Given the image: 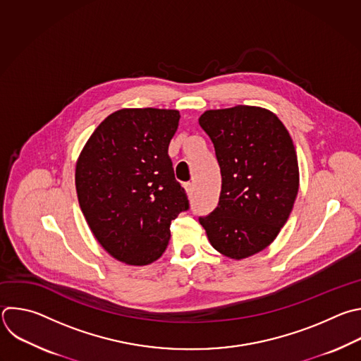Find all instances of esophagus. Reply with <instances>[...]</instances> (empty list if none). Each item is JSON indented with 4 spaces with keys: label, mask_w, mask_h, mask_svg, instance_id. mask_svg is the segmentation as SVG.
I'll list each match as a JSON object with an SVG mask.
<instances>
[{
    "label": "esophagus",
    "mask_w": 361,
    "mask_h": 361,
    "mask_svg": "<svg viewBox=\"0 0 361 361\" xmlns=\"http://www.w3.org/2000/svg\"><path fill=\"white\" fill-rule=\"evenodd\" d=\"M184 188H185V191H187V194H188V195H191V194L194 192V184H192V183H187V184H184Z\"/></svg>",
    "instance_id": "34e87169"
}]
</instances>
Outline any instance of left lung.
<instances>
[{"label": "left lung", "mask_w": 361, "mask_h": 361, "mask_svg": "<svg viewBox=\"0 0 361 361\" xmlns=\"http://www.w3.org/2000/svg\"><path fill=\"white\" fill-rule=\"evenodd\" d=\"M198 123L214 143L222 177L218 205L200 224L219 254L250 258L275 241L292 212L299 190L292 137L259 106L207 110Z\"/></svg>", "instance_id": "left-lung-1"}]
</instances>
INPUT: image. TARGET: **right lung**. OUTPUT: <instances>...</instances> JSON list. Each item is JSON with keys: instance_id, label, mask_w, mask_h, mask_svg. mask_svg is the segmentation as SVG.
<instances>
[{"instance_id": "add662e5", "label": "right lung", "mask_w": 361, "mask_h": 361, "mask_svg": "<svg viewBox=\"0 0 361 361\" xmlns=\"http://www.w3.org/2000/svg\"><path fill=\"white\" fill-rule=\"evenodd\" d=\"M178 120L171 109L116 110L78 157L75 185L85 219L103 250L126 265L157 261L171 221L190 207L169 157Z\"/></svg>"}]
</instances>
